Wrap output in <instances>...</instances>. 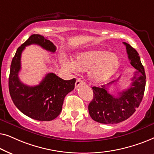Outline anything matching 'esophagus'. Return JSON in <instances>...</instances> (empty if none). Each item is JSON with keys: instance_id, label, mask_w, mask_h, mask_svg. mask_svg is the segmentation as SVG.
Segmentation results:
<instances>
[{"instance_id": "esophagus-1", "label": "esophagus", "mask_w": 154, "mask_h": 154, "mask_svg": "<svg viewBox=\"0 0 154 154\" xmlns=\"http://www.w3.org/2000/svg\"><path fill=\"white\" fill-rule=\"evenodd\" d=\"M83 84H85V83H84V82H83V81H82L81 79H77V80H76V81H75V88H79L80 85H83Z\"/></svg>"}]
</instances>
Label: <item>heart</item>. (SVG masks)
Returning a JSON list of instances; mask_svg holds the SVG:
<instances>
[{
    "label": "heart",
    "instance_id": "1",
    "mask_svg": "<svg viewBox=\"0 0 154 154\" xmlns=\"http://www.w3.org/2000/svg\"><path fill=\"white\" fill-rule=\"evenodd\" d=\"M64 65L71 70L88 71L94 83H102L112 78L121 66L118 54L106 50H90L77 54L73 61H65Z\"/></svg>",
    "mask_w": 154,
    "mask_h": 154
}]
</instances>
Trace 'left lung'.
I'll list each match as a JSON object with an SVG mask.
<instances>
[{"label": "left lung", "mask_w": 154, "mask_h": 154, "mask_svg": "<svg viewBox=\"0 0 154 154\" xmlns=\"http://www.w3.org/2000/svg\"><path fill=\"white\" fill-rule=\"evenodd\" d=\"M125 45L130 64L136 69L129 88L114 97L109 92L111 81L101 87H92L93 100L88 105L90 117L94 121L104 124L121 123L130 118L140 106L144 96L146 85V74L138 52L131 45ZM119 79L117 80L118 81Z\"/></svg>", "instance_id": "1"}]
</instances>
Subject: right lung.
Masks as SVG:
<instances>
[{
	"label": "right lung",
	"instance_id": "obj_1",
	"mask_svg": "<svg viewBox=\"0 0 154 154\" xmlns=\"http://www.w3.org/2000/svg\"><path fill=\"white\" fill-rule=\"evenodd\" d=\"M35 44L51 52L56 46L43 35L33 34L18 48L12 60L9 76V91L12 102L21 112L41 121H52L62 109L65 96L74 89L75 79L65 81L53 73L45 75L38 85H25L19 79L21 55L26 46Z\"/></svg>",
	"mask_w": 154,
	"mask_h": 154
}]
</instances>
